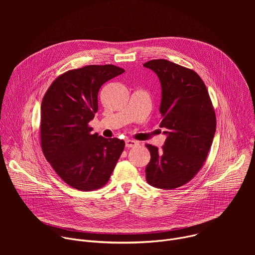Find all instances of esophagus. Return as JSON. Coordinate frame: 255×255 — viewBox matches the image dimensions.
I'll use <instances>...</instances> for the list:
<instances>
[{"mask_svg": "<svg viewBox=\"0 0 255 255\" xmlns=\"http://www.w3.org/2000/svg\"><path fill=\"white\" fill-rule=\"evenodd\" d=\"M136 145H138L137 141H134V140H126L125 141V146L128 148L134 147V146H136Z\"/></svg>", "mask_w": 255, "mask_h": 255, "instance_id": "esophagus-1", "label": "esophagus"}]
</instances>
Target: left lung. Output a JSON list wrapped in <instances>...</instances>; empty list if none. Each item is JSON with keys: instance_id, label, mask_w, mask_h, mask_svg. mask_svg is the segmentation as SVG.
Instances as JSON below:
<instances>
[{"instance_id": "obj_1", "label": "left lung", "mask_w": 255, "mask_h": 255, "mask_svg": "<svg viewBox=\"0 0 255 255\" xmlns=\"http://www.w3.org/2000/svg\"><path fill=\"white\" fill-rule=\"evenodd\" d=\"M143 66L152 69L161 85L160 127L166 135L161 149L146 144L150 161L147 183L173 190L186 185L208 157L216 131V115L207 88L193 69L166 59H152Z\"/></svg>"}]
</instances>
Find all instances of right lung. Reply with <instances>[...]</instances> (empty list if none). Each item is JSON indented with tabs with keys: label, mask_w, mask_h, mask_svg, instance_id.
I'll return each instance as SVG.
<instances>
[{
	"label": "right lung",
	"mask_w": 255,
	"mask_h": 255,
	"mask_svg": "<svg viewBox=\"0 0 255 255\" xmlns=\"http://www.w3.org/2000/svg\"><path fill=\"white\" fill-rule=\"evenodd\" d=\"M124 71L113 64L71 69L57 77L43 97L41 148L71 188L89 192L104 187L124 150V140L93 134L89 125L98 111L100 88Z\"/></svg>",
	"instance_id": "1"
}]
</instances>
